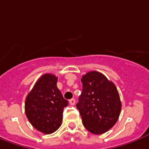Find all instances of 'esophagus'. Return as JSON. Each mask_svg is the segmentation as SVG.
<instances>
[{"label":"esophagus","instance_id":"1","mask_svg":"<svg viewBox=\"0 0 149 149\" xmlns=\"http://www.w3.org/2000/svg\"><path fill=\"white\" fill-rule=\"evenodd\" d=\"M75 103H76V100H75L74 99H71V100H69V104H70L71 105H74Z\"/></svg>","mask_w":149,"mask_h":149}]
</instances>
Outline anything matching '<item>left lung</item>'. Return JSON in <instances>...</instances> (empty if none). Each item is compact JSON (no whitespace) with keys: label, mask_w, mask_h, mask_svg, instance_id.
Masks as SVG:
<instances>
[{"label":"left lung","mask_w":149,"mask_h":149,"mask_svg":"<svg viewBox=\"0 0 149 149\" xmlns=\"http://www.w3.org/2000/svg\"><path fill=\"white\" fill-rule=\"evenodd\" d=\"M82 92L77 108L85 128L101 134L111 129L118 120L121 103L117 87L104 74L96 71L82 76Z\"/></svg>","instance_id":"obj_1"}]
</instances>
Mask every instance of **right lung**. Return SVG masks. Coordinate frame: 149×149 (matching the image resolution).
<instances>
[{"label": "right lung", "instance_id": "obj_1", "mask_svg": "<svg viewBox=\"0 0 149 149\" xmlns=\"http://www.w3.org/2000/svg\"><path fill=\"white\" fill-rule=\"evenodd\" d=\"M57 77L50 73L42 75L28 93L25 101V113L36 130L45 134L59 128L63 111L68 105L57 87Z\"/></svg>", "mask_w": 149, "mask_h": 149}]
</instances>
